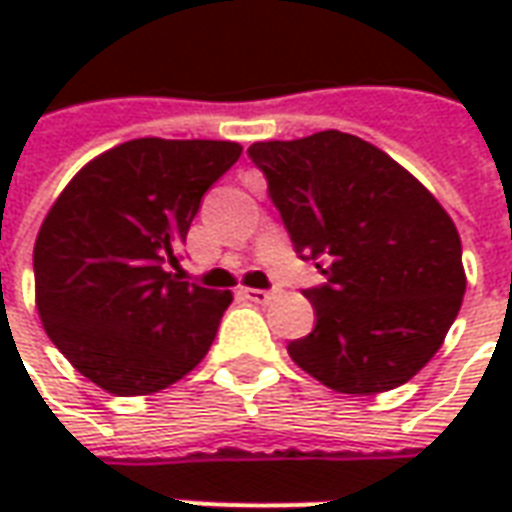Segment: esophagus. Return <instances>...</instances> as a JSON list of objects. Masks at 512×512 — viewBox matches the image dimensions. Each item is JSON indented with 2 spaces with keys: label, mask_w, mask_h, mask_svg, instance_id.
<instances>
[{
  "label": "esophagus",
  "mask_w": 512,
  "mask_h": 512,
  "mask_svg": "<svg viewBox=\"0 0 512 512\" xmlns=\"http://www.w3.org/2000/svg\"><path fill=\"white\" fill-rule=\"evenodd\" d=\"M244 293V299L255 301V304H268V301L274 299V293L271 290H257V288H246L241 290Z\"/></svg>",
  "instance_id": "esophagus-1"
}]
</instances>
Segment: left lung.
Segmentation results:
<instances>
[{
	"label": "left lung",
	"mask_w": 512,
	"mask_h": 512,
	"mask_svg": "<svg viewBox=\"0 0 512 512\" xmlns=\"http://www.w3.org/2000/svg\"><path fill=\"white\" fill-rule=\"evenodd\" d=\"M290 241L318 260L315 329L290 359L343 395H378L428 365L461 310L466 274L450 213L384 150L343 131L255 142Z\"/></svg>",
	"instance_id": "obj_1"
}]
</instances>
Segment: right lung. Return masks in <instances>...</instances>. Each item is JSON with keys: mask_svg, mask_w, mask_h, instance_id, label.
I'll list each match as a JSON object with an SVG mask.
<instances>
[{"mask_svg": "<svg viewBox=\"0 0 512 512\" xmlns=\"http://www.w3.org/2000/svg\"><path fill=\"white\" fill-rule=\"evenodd\" d=\"M238 156V142L131 139L84 164L46 213L32 255L40 321L106 392L153 395L208 354L233 293L167 266Z\"/></svg>", "mask_w": 512, "mask_h": 512, "instance_id": "add662e5", "label": "right lung"}]
</instances>
